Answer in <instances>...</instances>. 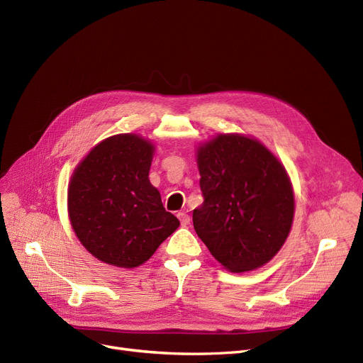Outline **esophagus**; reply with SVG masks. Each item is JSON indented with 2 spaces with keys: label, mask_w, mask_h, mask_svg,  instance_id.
Masks as SVG:
<instances>
[{
  "label": "esophagus",
  "mask_w": 363,
  "mask_h": 363,
  "mask_svg": "<svg viewBox=\"0 0 363 363\" xmlns=\"http://www.w3.org/2000/svg\"><path fill=\"white\" fill-rule=\"evenodd\" d=\"M178 219H179V222H181L182 226H186V225L189 223V216H188L185 212H179V213H178Z\"/></svg>",
  "instance_id": "obj_1"
}]
</instances>
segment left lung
Returning <instances> with one entry per match:
<instances>
[{
  "instance_id": "obj_1",
  "label": "left lung",
  "mask_w": 363,
  "mask_h": 363,
  "mask_svg": "<svg viewBox=\"0 0 363 363\" xmlns=\"http://www.w3.org/2000/svg\"><path fill=\"white\" fill-rule=\"evenodd\" d=\"M203 203L194 208L197 235L233 272L269 262L287 240L294 196L284 166L259 141L218 135L199 148Z\"/></svg>"
}]
</instances>
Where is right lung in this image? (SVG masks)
<instances>
[{
    "label": "right lung",
    "mask_w": 363,
    "mask_h": 363,
    "mask_svg": "<svg viewBox=\"0 0 363 363\" xmlns=\"http://www.w3.org/2000/svg\"><path fill=\"white\" fill-rule=\"evenodd\" d=\"M152 147L137 135H114L76 167L69 185V216L85 249L101 262L135 268L179 226L150 184Z\"/></svg>",
    "instance_id": "obj_1"
}]
</instances>
